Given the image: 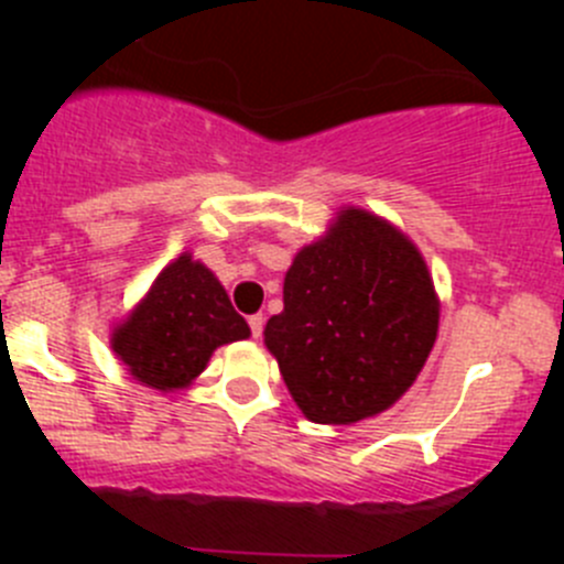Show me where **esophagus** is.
<instances>
[{"instance_id":"34e87169","label":"esophagus","mask_w":564,"mask_h":564,"mask_svg":"<svg viewBox=\"0 0 564 564\" xmlns=\"http://www.w3.org/2000/svg\"><path fill=\"white\" fill-rule=\"evenodd\" d=\"M248 325H251V336L259 338L262 336V327H265V316H262V313H253V316L248 318Z\"/></svg>"}]
</instances>
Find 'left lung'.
Here are the masks:
<instances>
[{"mask_svg": "<svg viewBox=\"0 0 564 564\" xmlns=\"http://www.w3.org/2000/svg\"><path fill=\"white\" fill-rule=\"evenodd\" d=\"M282 302L265 347L302 415L330 426L390 410L421 376L441 322L415 242L358 206L338 208L327 231L299 248Z\"/></svg>", "mask_w": 564, "mask_h": 564, "instance_id": "1", "label": "left lung"}]
</instances>
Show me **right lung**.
I'll use <instances>...</instances> for the list:
<instances>
[{
  "instance_id": "add662e5",
  "label": "right lung",
  "mask_w": 564,
  "mask_h": 564,
  "mask_svg": "<svg viewBox=\"0 0 564 564\" xmlns=\"http://www.w3.org/2000/svg\"><path fill=\"white\" fill-rule=\"evenodd\" d=\"M248 336L251 327L231 307L220 279L183 251L115 322L109 347L134 381L166 395L192 387L217 347Z\"/></svg>"
}]
</instances>
